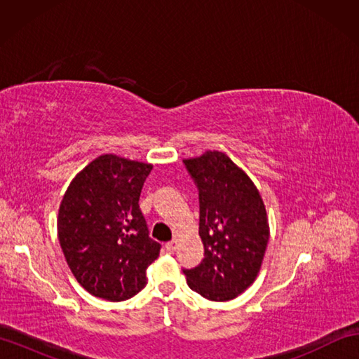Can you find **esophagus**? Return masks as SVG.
Here are the masks:
<instances>
[{
	"label": "esophagus",
	"mask_w": 359,
	"mask_h": 359,
	"mask_svg": "<svg viewBox=\"0 0 359 359\" xmlns=\"http://www.w3.org/2000/svg\"><path fill=\"white\" fill-rule=\"evenodd\" d=\"M177 245H179V241H177V239H172L171 242L166 243L165 248H166L168 253H174V251L177 250Z\"/></svg>",
	"instance_id": "obj_1"
}]
</instances>
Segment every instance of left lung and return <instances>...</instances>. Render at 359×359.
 Listing matches in <instances>:
<instances>
[{"mask_svg":"<svg viewBox=\"0 0 359 359\" xmlns=\"http://www.w3.org/2000/svg\"><path fill=\"white\" fill-rule=\"evenodd\" d=\"M184 163L199 189V236L205 257L184 270L196 293L210 301L234 299L253 284L270 238L259 189L224 152L207 151Z\"/></svg>","mask_w":359,"mask_h":359,"instance_id":"obj_1","label":"left lung"}]
</instances>
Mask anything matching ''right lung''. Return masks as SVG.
<instances>
[{
    "instance_id": "1",
    "label": "right lung",
    "mask_w": 359,
    "mask_h": 359,
    "mask_svg": "<svg viewBox=\"0 0 359 359\" xmlns=\"http://www.w3.org/2000/svg\"><path fill=\"white\" fill-rule=\"evenodd\" d=\"M151 170V163L103 154L66 189L58 241L75 279L93 296L120 302L147 285V269L160 253L139 207Z\"/></svg>"
}]
</instances>
